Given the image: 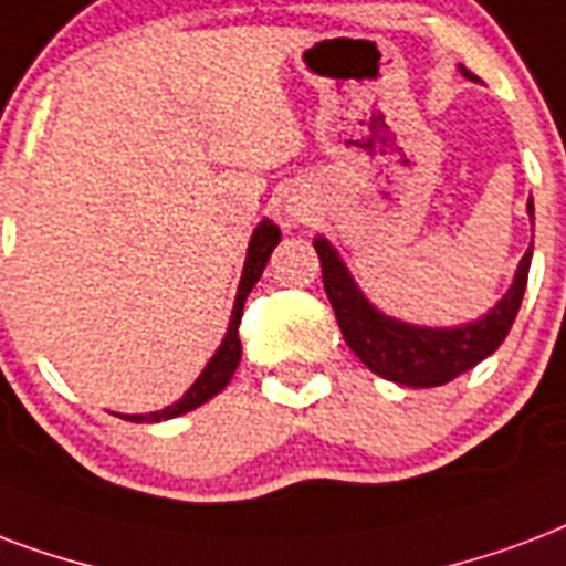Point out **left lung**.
Wrapping results in <instances>:
<instances>
[{
    "label": "left lung",
    "mask_w": 566,
    "mask_h": 566,
    "mask_svg": "<svg viewBox=\"0 0 566 566\" xmlns=\"http://www.w3.org/2000/svg\"><path fill=\"white\" fill-rule=\"evenodd\" d=\"M460 73L465 80L478 82V76L465 71L463 64H460ZM528 216H532L534 226L532 201H528ZM314 249L321 254L323 287H326V296L335 308L347 347L377 377L409 388H433L446 386L502 347V340L507 338V332L516 321V312L523 305L534 240L532 249L523 254V261L516 266L513 284L502 300L495 302L484 317L460 323V326H416V323H403L391 314L379 312L356 284L347 264L340 261L338 249L326 237H314Z\"/></svg>",
    "instance_id": "1"
}]
</instances>
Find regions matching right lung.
Here are the masks:
<instances>
[{
	"instance_id": "add662e5",
	"label": "right lung",
	"mask_w": 566,
	"mask_h": 566,
	"mask_svg": "<svg viewBox=\"0 0 566 566\" xmlns=\"http://www.w3.org/2000/svg\"><path fill=\"white\" fill-rule=\"evenodd\" d=\"M282 240V231L275 222L270 219H261L258 228L252 231V240H249V249H245V264H243V275H240V287H237V296H234V312H231V321H228V332L222 344H219V350L210 356V361L205 365V370L198 374V379L192 386L187 388V395L180 400H175L171 407L159 409V412H148V416H120L124 421H168V418H178L184 412H192L198 409L201 403H207L210 398H216L222 388L231 382L234 377L237 365H240V356H243V344H240V317H243V305H245V296L252 293V287L258 284L261 273H264L266 261H270V254L273 249L279 245Z\"/></svg>"
}]
</instances>
